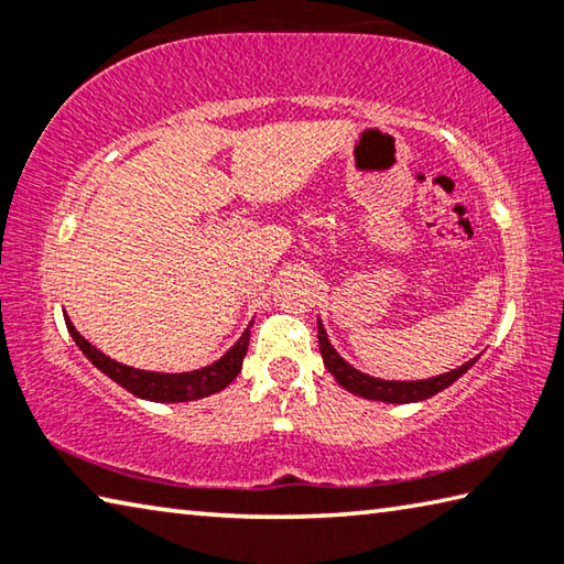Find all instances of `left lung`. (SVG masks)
<instances>
[{
  "label": "left lung",
  "mask_w": 564,
  "mask_h": 564,
  "mask_svg": "<svg viewBox=\"0 0 564 564\" xmlns=\"http://www.w3.org/2000/svg\"><path fill=\"white\" fill-rule=\"evenodd\" d=\"M318 343H321V356L326 362L328 373L338 380L340 388H346L348 393L368 398V400H380V403H417V400H427L441 393L447 386H453L457 378L465 376L470 370L477 358L463 362L460 368L451 370V373L425 378V380H383L373 378L362 370L352 368L350 362L340 356V352L330 346L328 333L323 328L318 318Z\"/></svg>",
  "instance_id": "left-lung-1"
}]
</instances>
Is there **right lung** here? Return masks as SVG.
Returning a JSON list of instances; mask_svg holds the SVG:
<instances>
[{"label": "right lung", "mask_w": 564, "mask_h": 564, "mask_svg": "<svg viewBox=\"0 0 564 564\" xmlns=\"http://www.w3.org/2000/svg\"><path fill=\"white\" fill-rule=\"evenodd\" d=\"M64 321L76 346H79L84 356H87L104 376H109L113 383L127 388L131 395L151 400V403H188V400H198L224 390L238 373H241L243 356L248 350V338H251V330L246 328L241 333V338H238L221 358L214 360L212 366L186 370V373H156V370H139L104 356L99 348H94L91 343L74 328V323L66 313Z\"/></svg>", "instance_id": "1"}]
</instances>
